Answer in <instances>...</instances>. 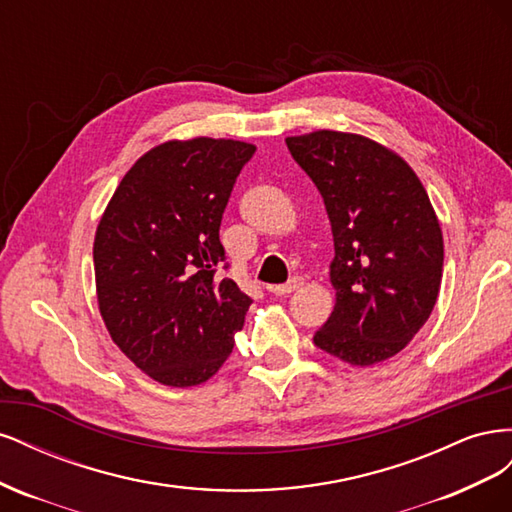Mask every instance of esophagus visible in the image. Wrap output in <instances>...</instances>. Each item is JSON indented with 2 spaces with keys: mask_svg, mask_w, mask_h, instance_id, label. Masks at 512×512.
<instances>
[{
  "mask_svg": "<svg viewBox=\"0 0 512 512\" xmlns=\"http://www.w3.org/2000/svg\"><path fill=\"white\" fill-rule=\"evenodd\" d=\"M303 286V277H292V280L288 282V284H282V286H271L269 290L273 292V294H277V297H284V294H290V292H294V290H299Z\"/></svg>",
  "mask_w": 512,
  "mask_h": 512,
  "instance_id": "obj_1",
  "label": "esophagus"
}]
</instances>
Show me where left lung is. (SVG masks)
Wrapping results in <instances>:
<instances>
[{"label":"left lung","instance_id":"8db88e82","mask_svg":"<svg viewBox=\"0 0 512 512\" xmlns=\"http://www.w3.org/2000/svg\"><path fill=\"white\" fill-rule=\"evenodd\" d=\"M327 207L337 303L314 344L350 365L404 350L436 305L444 243L429 196L397 153L359 134L286 138Z\"/></svg>","mask_w":512,"mask_h":512}]
</instances>
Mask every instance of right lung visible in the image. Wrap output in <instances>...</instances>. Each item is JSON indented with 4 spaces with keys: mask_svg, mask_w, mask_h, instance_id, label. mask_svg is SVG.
<instances>
[{
    "mask_svg": "<svg viewBox=\"0 0 512 512\" xmlns=\"http://www.w3.org/2000/svg\"><path fill=\"white\" fill-rule=\"evenodd\" d=\"M256 147L226 138L168 141L121 179L96 230L100 314L147 376L196 386L222 367L252 299L224 277L222 215Z\"/></svg>",
    "mask_w": 512,
    "mask_h": 512,
    "instance_id": "1",
    "label": "right lung"
}]
</instances>
